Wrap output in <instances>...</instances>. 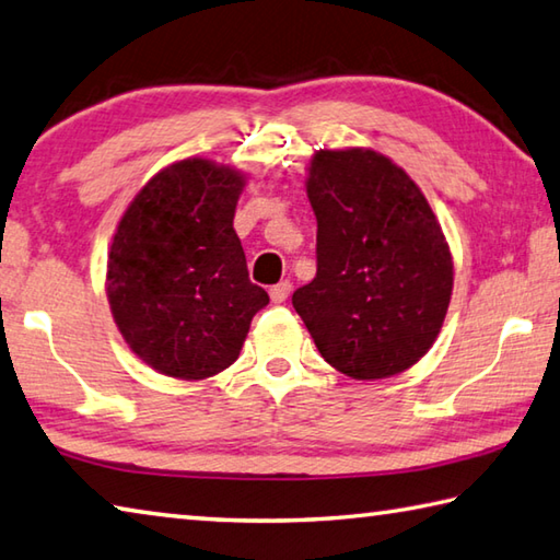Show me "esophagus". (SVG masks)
<instances>
[{"instance_id": "34e87169", "label": "esophagus", "mask_w": 560, "mask_h": 560, "mask_svg": "<svg viewBox=\"0 0 560 560\" xmlns=\"http://www.w3.org/2000/svg\"><path fill=\"white\" fill-rule=\"evenodd\" d=\"M269 296L273 303H283L291 296V281H279L277 287L269 289Z\"/></svg>"}]
</instances>
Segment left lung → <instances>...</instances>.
I'll return each mask as SVG.
<instances>
[{"mask_svg": "<svg viewBox=\"0 0 560 560\" xmlns=\"http://www.w3.org/2000/svg\"><path fill=\"white\" fill-rule=\"evenodd\" d=\"M306 192L318 222V271L293 293L323 360L352 380L409 370L439 338L453 257L429 200L374 149H320Z\"/></svg>", "mask_w": 560, "mask_h": 560, "instance_id": "obj_1", "label": "left lung"}]
</instances>
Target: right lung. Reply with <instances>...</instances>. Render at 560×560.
<instances>
[{"label": "right lung", "instance_id": "obj_1", "mask_svg": "<svg viewBox=\"0 0 560 560\" xmlns=\"http://www.w3.org/2000/svg\"><path fill=\"white\" fill-rule=\"evenodd\" d=\"M245 183L232 166L180 159L141 186L112 237V318L129 350L166 377L198 382L228 370L269 303L232 228Z\"/></svg>", "mask_w": 560, "mask_h": 560}]
</instances>
